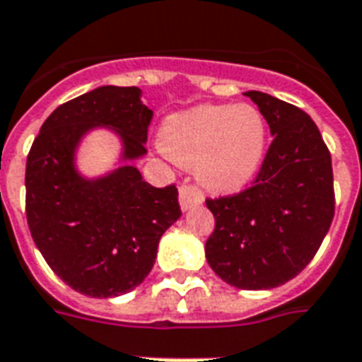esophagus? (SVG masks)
I'll return each instance as SVG.
<instances>
[{
  "label": "esophagus",
  "instance_id": "obj_1",
  "mask_svg": "<svg viewBox=\"0 0 362 362\" xmlns=\"http://www.w3.org/2000/svg\"><path fill=\"white\" fill-rule=\"evenodd\" d=\"M202 202L204 194L198 187H194V185H181V189H179V204H181V210H191L192 206H198V204Z\"/></svg>",
  "mask_w": 362,
  "mask_h": 362
}]
</instances>
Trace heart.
<instances>
[{
    "instance_id": "obj_1",
    "label": "heart",
    "mask_w": 362,
    "mask_h": 362,
    "mask_svg": "<svg viewBox=\"0 0 362 362\" xmlns=\"http://www.w3.org/2000/svg\"><path fill=\"white\" fill-rule=\"evenodd\" d=\"M162 148L191 168L211 191H236L254 177L267 145V124L252 105H202L165 119Z\"/></svg>"
}]
</instances>
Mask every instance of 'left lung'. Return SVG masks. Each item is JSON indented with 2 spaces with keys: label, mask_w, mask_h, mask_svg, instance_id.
I'll return each mask as SVG.
<instances>
[{
  "label": "left lung",
  "mask_w": 362,
  "mask_h": 362,
  "mask_svg": "<svg viewBox=\"0 0 362 362\" xmlns=\"http://www.w3.org/2000/svg\"><path fill=\"white\" fill-rule=\"evenodd\" d=\"M273 135L254 185L208 198L216 229L206 259L243 290L281 286L309 265L334 217L332 158L319 127L301 108L248 91Z\"/></svg>",
  "instance_id": "8db88e82"
}]
</instances>
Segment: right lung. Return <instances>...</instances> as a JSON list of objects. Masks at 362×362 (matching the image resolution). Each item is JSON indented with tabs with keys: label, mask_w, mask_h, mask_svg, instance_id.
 Wrapping results in <instances>:
<instances>
[{
	"label": "right lung",
	"mask_w": 362,
	"mask_h": 362,
	"mask_svg": "<svg viewBox=\"0 0 362 362\" xmlns=\"http://www.w3.org/2000/svg\"><path fill=\"white\" fill-rule=\"evenodd\" d=\"M152 110L139 88L103 86L53 110L26 160V219L43 259L91 298L132 292L151 273L158 243L181 216L175 185L156 189L132 165L145 156ZM110 127L127 162L103 178L75 170V151L95 127Z\"/></svg>",
	"instance_id": "add662e5"
}]
</instances>
